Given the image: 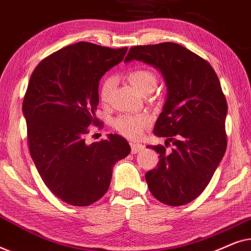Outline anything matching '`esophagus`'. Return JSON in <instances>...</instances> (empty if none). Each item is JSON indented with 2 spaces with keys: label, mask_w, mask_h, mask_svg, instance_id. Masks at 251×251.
Returning <instances> with one entry per match:
<instances>
[{
  "label": "esophagus",
  "mask_w": 251,
  "mask_h": 251,
  "mask_svg": "<svg viewBox=\"0 0 251 251\" xmlns=\"http://www.w3.org/2000/svg\"><path fill=\"white\" fill-rule=\"evenodd\" d=\"M130 146H131V153L132 154H137V153L142 152V151L145 149V146L142 145V144L135 143V142L130 143Z\"/></svg>",
  "instance_id": "34e87169"
}]
</instances>
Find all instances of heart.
I'll return each instance as SVG.
<instances>
[{"mask_svg": "<svg viewBox=\"0 0 251 251\" xmlns=\"http://www.w3.org/2000/svg\"><path fill=\"white\" fill-rule=\"evenodd\" d=\"M126 78H128L130 84L142 95L152 92L156 84L155 74L149 70H145V68H137V70L129 72ZM113 84H114V78L113 77H106L102 81L100 91H99V97H100L102 102L108 101ZM149 125L150 118L146 114L122 115L115 119L114 121L115 129L126 138L131 139L140 137Z\"/></svg>", "mask_w": 251, "mask_h": 251, "instance_id": "b5f03b06", "label": "heart"}]
</instances>
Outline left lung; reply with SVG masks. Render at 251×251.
Wrapping results in <instances>:
<instances>
[{
	"label": "left lung",
	"mask_w": 251,
	"mask_h": 251,
	"mask_svg": "<svg viewBox=\"0 0 251 251\" xmlns=\"http://www.w3.org/2000/svg\"><path fill=\"white\" fill-rule=\"evenodd\" d=\"M143 61L162 74L167 97L153 133L175 146L149 145L160 154L145 175L153 197L164 204H186L210 181L226 151L227 102L211 65L173 42L133 47L125 61Z\"/></svg>",
	"instance_id": "8db88e82"
}]
</instances>
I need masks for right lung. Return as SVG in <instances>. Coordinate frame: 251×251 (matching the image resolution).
Listing matches in <instances>:
<instances>
[{
  "instance_id": "right-lung-1",
  "label": "right lung",
  "mask_w": 251,
  "mask_h": 251,
  "mask_svg": "<svg viewBox=\"0 0 251 251\" xmlns=\"http://www.w3.org/2000/svg\"><path fill=\"white\" fill-rule=\"evenodd\" d=\"M126 50L77 42L43 59L30 76L23 102L30 156L44 184L71 205L102 198L114 164L131 151L116 133L98 143L84 139L88 126L99 125V81Z\"/></svg>"
}]
</instances>
